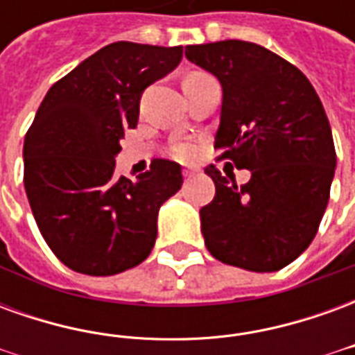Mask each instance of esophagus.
<instances>
[{"mask_svg": "<svg viewBox=\"0 0 355 355\" xmlns=\"http://www.w3.org/2000/svg\"><path fill=\"white\" fill-rule=\"evenodd\" d=\"M193 175H196V171H192V169H184V171H182V177L188 178V180H190V178H192Z\"/></svg>", "mask_w": 355, "mask_h": 355, "instance_id": "1", "label": "esophagus"}]
</instances>
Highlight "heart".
I'll use <instances>...</instances> for the list:
<instances>
[{
    "instance_id": "obj_1",
    "label": "heart",
    "mask_w": 355,
    "mask_h": 355,
    "mask_svg": "<svg viewBox=\"0 0 355 355\" xmlns=\"http://www.w3.org/2000/svg\"><path fill=\"white\" fill-rule=\"evenodd\" d=\"M193 154H196V150H193L192 144L180 142V144H175V146H173V155H175L177 159H182V162L192 159Z\"/></svg>"
}]
</instances>
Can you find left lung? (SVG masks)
I'll list each match as a JSON object with an SVG mask.
<instances>
[{"label": "left lung", "instance_id": "1", "mask_svg": "<svg viewBox=\"0 0 355 355\" xmlns=\"http://www.w3.org/2000/svg\"><path fill=\"white\" fill-rule=\"evenodd\" d=\"M186 58L223 85L215 148L251 180L215 165V198L201 207L209 253L224 264L275 272L302 254L327 209L336 154L320 96L297 66L257 43L186 45Z\"/></svg>", "mask_w": 355, "mask_h": 355}]
</instances>
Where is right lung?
Returning <instances> with one entry per match:
<instances>
[{
    "label": "right lung",
    "mask_w": 355,
    "mask_h": 355,
    "mask_svg": "<svg viewBox=\"0 0 355 355\" xmlns=\"http://www.w3.org/2000/svg\"><path fill=\"white\" fill-rule=\"evenodd\" d=\"M182 45L110 43L58 80L24 139V188L43 239L73 272L139 266L157 213L180 190V165L154 159L137 180L116 177L119 140L139 121L142 91L173 72Z\"/></svg>",
    "instance_id": "add662e5"
}]
</instances>
